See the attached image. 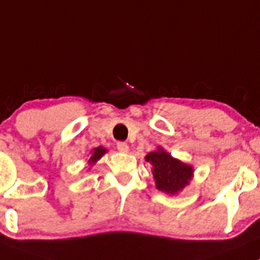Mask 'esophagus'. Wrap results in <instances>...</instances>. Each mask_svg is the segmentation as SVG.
Wrapping results in <instances>:
<instances>
[{
    "instance_id": "esophagus-1",
    "label": "esophagus",
    "mask_w": 260,
    "mask_h": 260,
    "mask_svg": "<svg viewBox=\"0 0 260 260\" xmlns=\"http://www.w3.org/2000/svg\"><path fill=\"white\" fill-rule=\"evenodd\" d=\"M117 149L122 153H127L128 152V145L123 142H118L117 143Z\"/></svg>"
}]
</instances>
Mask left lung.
Listing matches in <instances>:
<instances>
[{
    "label": "left lung",
    "mask_w": 260,
    "mask_h": 260,
    "mask_svg": "<svg viewBox=\"0 0 260 260\" xmlns=\"http://www.w3.org/2000/svg\"><path fill=\"white\" fill-rule=\"evenodd\" d=\"M145 160L152 166L155 187L166 194H179L194 177V167L191 165L174 158L162 147H157V149L148 153Z\"/></svg>",
    "instance_id": "obj_1"
}]
</instances>
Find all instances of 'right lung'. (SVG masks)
<instances>
[{
	"mask_svg": "<svg viewBox=\"0 0 260 260\" xmlns=\"http://www.w3.org/2000/svg\"><path fill=\"white\" fill-rule=\"evenodd\" d=\"M107 152L108 150L106 149L105 147L93 148V149L89 152V158H88V160H86V162H88L89 170H91V167H93V166H94L95 163H97L98 160H100L101 158H102Z\"/></svg>",
	"mask_w": 260,
	"mask_h": 260,
	"instance_id": "right-lung-1",
	"label": "right lung"
}]
</instances>
